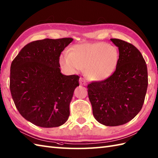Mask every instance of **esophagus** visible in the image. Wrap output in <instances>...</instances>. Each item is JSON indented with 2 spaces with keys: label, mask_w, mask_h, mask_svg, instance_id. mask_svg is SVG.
<instances>
[{
  "label": "esophagus",
  "mask_w": 158,
  "mask_h": 158,
  "mask_svg": "<svg viewBox=\"0 0 158 158\" xmlns=\"http://www.w3.org/2000/svg\"><path fill=\"white\" fill-rule=\"evenodd\" d=\"M79 83L81 85H87V82L85 81V79L83 78H80L79 79Z\"/></svg>",
  "instance_id": "esophagus-1"
}]
</instances>
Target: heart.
Segmentation results:
<instances>
[{"mask_svg":"<svg viewBox=\"0 0 158 158\" xmlns=\"http://www.w3.org/2000/svg\"><path fill=\"white\" fill-rule=\"evenodd\" d=\"M119 51L106 43H84L73 48L70 55L64 53L60 64L70 71L86 69V74L94 81H103L115 73L119 64Z\"/></svg>","mask_w":158,"mask_h":158,"instance_id":"obj_1","label":"heart"}]
</instances>
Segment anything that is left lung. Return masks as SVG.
<instances>
[{
  "mask_svg": "<svg viewBox=\"0 0 158 158\" xmlns=\"http://www.w3.org/2000/svg\"><path fill=\"white\" fill-rule=\"evenodd\" d=\"M110 41L119 49L117 68L108 79L89 83L88 93L94 118L105 126H117L130 122L141 110L148 75L136 47L120 39Z\"/></svg>",
  "mask_w": 158,
  "mask_h": 158,
  "instance_id": "obj_1",
  "label": "left lung"
}]
</instances>
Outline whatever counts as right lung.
I'll use <instances>...</instances> for the list:
<instances>
[{"label": "right lung", "instance_id": "obj_1", "mask_svg": "<svg viewBox=\"0 0 158 158\" xmlns=\"http://www.w3.org/2000/svg\"><path fill=\"white\" fill-rule=\"evenodd\" d=\"M72 38L45 39L25 45L13 60L10 90L21 115L42 127H58L70 115L78 75H64L60 56Z\"/></svg>", "mask_w": 158, "mask_h": 158}]
</instances>
